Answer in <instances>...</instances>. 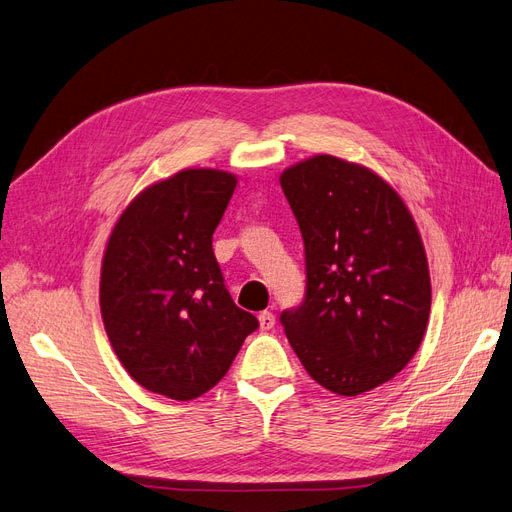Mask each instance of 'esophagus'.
I'll list each match as a JSON object with an SVG mask.
<instances>
[{"label": "esophagus", "mask_w": 512, "mask_h": 512, "mask_svg": "<svg viewBox=\"0 0 512 512\" xmlns=\"http://www.w3.org/2000/svg\"><path fill=\"white\" fill-rule=\"evenodd\" d=\"M258 322H260V330H271L275 326V315L271 311H262L258 315Z\"/></svg>", "instance_id": "obj_1"}]
</instances>
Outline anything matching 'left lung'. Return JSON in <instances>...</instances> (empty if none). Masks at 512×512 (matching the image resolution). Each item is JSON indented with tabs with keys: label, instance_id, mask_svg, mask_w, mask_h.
<instances>
[{
	"label": "left lung",
	"instance_id": "obj_1",
	"mask_svg": "<svg viewBox=\"0 0 512 512\" xmlns=\"http://www.w3.org/2000/svg\"><path fill=\"white\" fill-rule=\"evenodd\" d=\"M305 241L307 294L281 313L305 370L358 396L411 362L428 328L432 286L409 207L381 175L315 154L279 175Z\"/></svg>",
	"mask_w": 512,
	"mask_h": 512
}]
</instances>
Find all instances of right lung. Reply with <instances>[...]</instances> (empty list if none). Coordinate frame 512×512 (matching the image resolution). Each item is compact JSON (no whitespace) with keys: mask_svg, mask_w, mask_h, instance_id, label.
Listing matches in <instances>:
<instances>
[{"mask_svg":"<svg viewBox=\"0 0 512 512\" xmlns=\"http://www.w3.org/2000/svg\"><path fill=\"white\" fill-rule=\"evenodd\" d=\"M235 186L222 169H182L139 192L112 228L101 317L120 364L148 392L199 398L258 328L233 303L211 250Z\"/></svg>","mask_w":512,"mask_h":512,"instance_id":"right-lung-1","label":"right lung"}]
</instances>
